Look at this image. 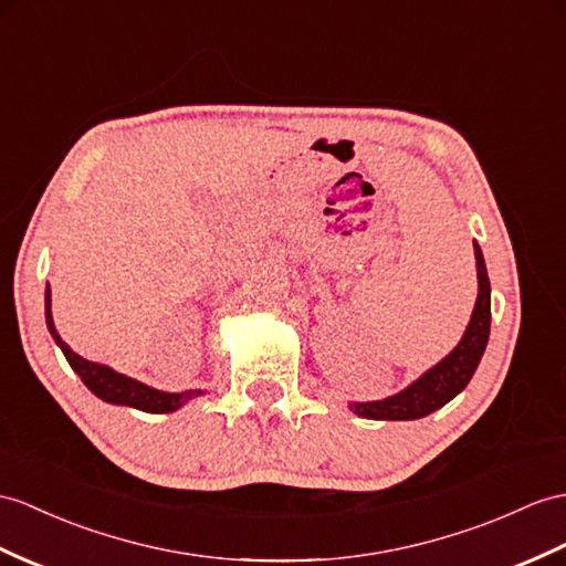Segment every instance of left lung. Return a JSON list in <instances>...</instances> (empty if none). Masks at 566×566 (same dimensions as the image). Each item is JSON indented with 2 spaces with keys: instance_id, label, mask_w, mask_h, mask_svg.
<instances>
[{
  "instance_id": "8db88e82",
  "label": "left lung",
  "mask_w": 566,
  "mask_h": 566,
  "mask_svg": "<svg viewBox=\"0 0 566 566\" xmlns=\"http://www.w3.org/2000/svg\"><path fill=\"white\" fill-rule=\"evenodd\" d=\"M473 247L478 266V300L471 324H468L459 346L442 363L424 371L418 381H412L406 391L384 398V401L350 403V410L357 416L369 420H418L449 403L471 381L490 338V279L480 247Z\"/></svg>"
}]
</instances>
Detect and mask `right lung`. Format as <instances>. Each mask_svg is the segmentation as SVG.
Segmentation results:
<instances>
[{"mask_svg":"<svg viewBox=\"0 0 566 566\" xmlns=\"http://www.w3.org/2000/svg\"><path fill=\"white\" fill-rule=\"evenodd\" d=\"M45 322L52 338L57 340V346L62 348L64 357L72 365V369L81 377V381L86 384V387L103 398L107 403H117V406H132V408H139L146 412H172L185 401H189L191 396H199L201 391H185V394H165L158 389H150L146 384L136 381L127 375H119V371L109 369L105 365L98 363H91L86 357L76 355L72 348L66 346V343L60 338L57 328H54L52 322V312H50V285L45 291Z\"/></svg>","mask_w":566,"mask_h":566,"instance_id":"add662e5","label":"right lung"}]
</instances>
